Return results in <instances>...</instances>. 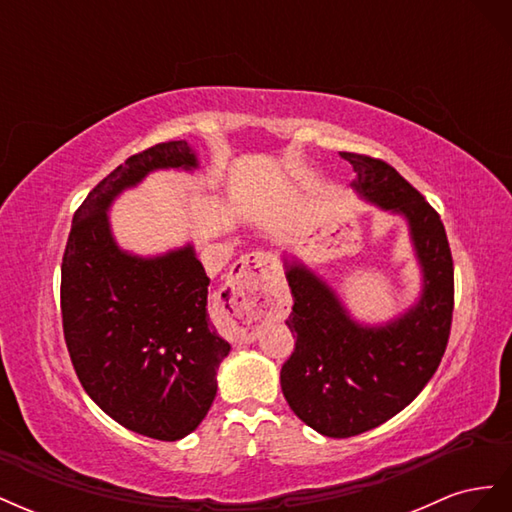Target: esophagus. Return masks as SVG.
I'll use <instances>...</instances> for the list:
<instances>
[{
	"instance_id": "1",
	"label": "esophagus",
	"mask_w": 512,
	"mask_h": 512,
	"mask_svg": "<svg viewBox=\"0 0 512 512\" xmlns=\"http://www.w3.org/2000/svg\"><path fill=\"white\" fill-rule=\"evenodd\" d=\"M275 275V262L265 252L241 256L230 269L224 286L230 312L228 337L235 344H250L258 335V322L269 309V282Z\"/></svg>"
}]
</instances>
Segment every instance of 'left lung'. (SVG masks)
I'll return each instance as SVG.
<instances>
[{"instance_id": "1", "label": "left lung", "mask_w": 512, "mask_h": 512, "mask_svg": "<svg viewBox=\"0 0 512 512\" xmlns=\"http://www.w3.org/2000/svg\"><path fill=\"white\" fill-rule=\"evenodd\" d=\"M354 168L352 188L384 211L408 220L421 299L382 327L354 322L337 294L301 262H286L297 337L282 365V391L305 425L329 438H350L404 410L442 361L455 305L453 256L438 211L384 160L344 151Z\"/></svg>"}]
</instances>
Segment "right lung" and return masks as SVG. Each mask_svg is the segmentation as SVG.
I'll return each instance as SVG.
<instances>
[{
  "instance_id": "obj_1",
  "label": "right lung",
  "mask_w": 512,
  "mask_h": 512,
  "mask_svg": "<svg viewBox=\"0 0 512 512\" xmlns=\"http://www.w3.org/2000/svg\"><path fill=\"white\" fill-rule=\"evenodd\" d=\"M196 166L185 141L134 153L76 209L61 260V322L83 389L113 421L162 442L207 416L230 344L209 322V277L194 247L156 258L121 252L106 211L151 170Z\"/></svg>"
}]
</instances>
